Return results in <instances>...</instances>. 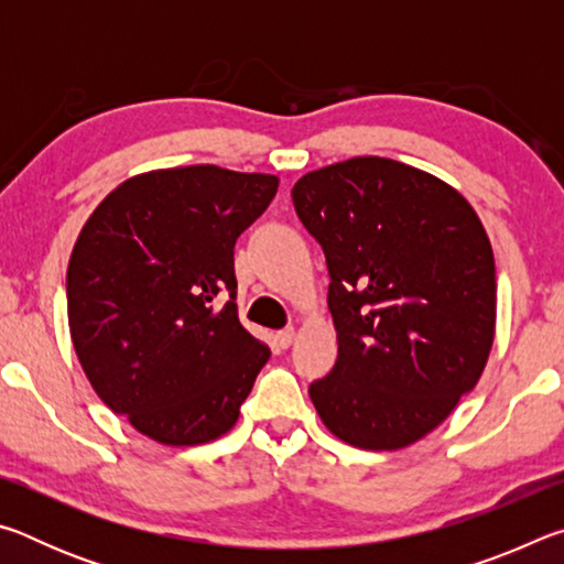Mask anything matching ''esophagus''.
Returning a JSON list of instances; mask_svg holds the SVG:
<instances>
[{
  "instance_id": "1",
  "label": "esophagus",
  "mask_w": 564,
  "mask_h": 564,
  "mask_svg": "<svg viewBox=\"0 0 564 564\" xmlns=\"http://www.w3.org/2000/svg\"><path fill=\"white\" fill-rule=\"evenodd\" d=\"M293 338H295V330L293 328H283V330L275 333V343H279V348H289L291 343H293Z\"/></svg>"
}]
</instances>
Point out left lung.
<instances>
[{"instance_id":"left-lung-1","label":"left lung","mask_w":564,"mask_h":564,"mask_svg":"<svg viewBox=\"0 0 564 564\" xmlns=\"http://www.w3.org/2000/svg\"><path fill=\"white\" fill-rule=\"evenodd\" d=\"M326 253L338 360L308 393L328 431L398 451L453 413L495 338V259L473 206L393 159L311 171L291 191Z\"/></svg>"}]
</instances>
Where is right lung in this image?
<instances>
[{
	"label": "right lung",
	"instance_id": "add662e5",
	"mask_svg": "<svg viewBox=\"0 0 564 564\" xmlns=\"http://www.w3.org/2000/svg\"><path fill=\"white\" fill-rule=\"evenodd\" d=\"M275 191L271 174L212 164L149 171L113 188L76 238L74 350L97 395L151 441L231 431L271 356L238 321L234 246Z\"/></svg>",
	"mask_w": 564,
	"mask_h": 564
}]
</instances>
